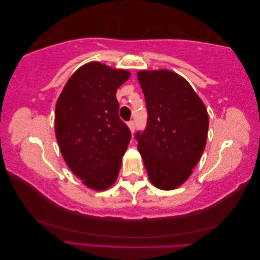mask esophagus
Here are the masks:
<instances>
[{
    "label": "esophagus",
    "mask_w": 260,
    "mask_h": 260,
    "mask_svg": "<svg viewBox=\"0 0 260 260\" xmlns=\"http://www.w3.org/2000/svg\"><path fill=\"white\" fill-rule=\"evenodd\" d=\"M128 126H129V129L131 131V134H134V131H135V121H132V120L129 121Z\"/></svg>",
    "instance_id": "34e87169"
}]
</instances>
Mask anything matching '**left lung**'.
Returning a JSON list of instances; mask_svg holds the SVG:
<instances>
[{"mask_svg":"<svg viewBox=\"0 0 260 260\" xmlns=\"http://www.w3.org/2000/svg\"><path fill=\"white\" fill-rule=\"evenodd\" d=\"M148 112L138 149L153 186L174 189L186 181L204 151L208 111L186 79L160 71L138 73Z\"/></svg>","mask_w":260,"mask_h":260,"instance_id":"8db88e82","label":"left lung"}]
</instances>
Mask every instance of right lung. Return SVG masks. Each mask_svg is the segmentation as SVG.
Listing matches in <instances>:
<instances>
[{"label":"right lung","mask_w":260,"mask_h":260,"mask_svg":"<svg viewBox=\"0 0 260 260\" xmlns=\"http://www.w3.org/2000/svg\"><path fill=\"white\" fill-rule=\"evenodd\" d=\"M130 73L98 61L73 74L58 98L55 132L61 155L86 186L104 190L118 177L131 132L115 93Z\"/></svg>","instance_id":"1"}]
</instances>
